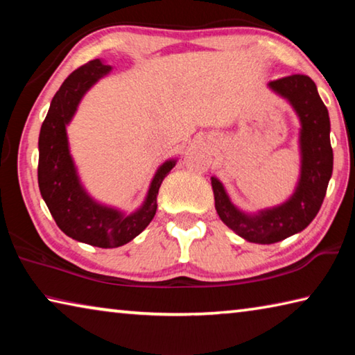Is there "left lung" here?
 <instances>
[{"instance_id":"left-lung-1","label":"left lung","mask_w":355,"mask_h":355,"mask_svg":"<svg viewBox=\"0 0 355 355\" xmlns=\"http://www.w3.org/2000/svg\"><path fill=\"white\" fill-rule=\"evenodd\" d=\"M296 111L300 131V177L291 197L277 207L249 214L233 205L224 184L211 177L214 207L220 220L249 243L274 244L302 232L320 211L334 169L330 120L310 76L291 75L268 84Z\"/></svg>"}]
</instances>
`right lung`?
Listing matches in <instances>:
<instances>
[{"label": "right lung", "instance_id": "add662e5", "mask_svg": "<svg viewBox=\"0 0 355 355\" xmlns=\"http://www.w3.org/2000/svg\"><path fill=\"white\" fill-rule=\"evenodd\" d=\"M110 71L111 65L94 59L75 70L62 83L42 123L37 167L42 199L58 227L76 241L103 249L130 243L152 222L158 208L156 196L159 186L177 164V159H169L158 167L146 200L131 214L98 203L87 194L70 155L67 125L73 119L84 94Z\"/></svg>", "mask_w": 355, "mask_h": 355}]
</instances>
